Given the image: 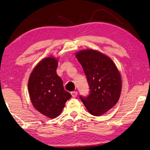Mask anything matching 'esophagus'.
<instances>
[{
  "mask_svg": "<svg viewBox=\"0 0 150 150\" xmlns=\"http://www.w3.org/2000/svg\"><path fill=\"white\" fill-rule=\"evenodd\" d=\"M71 94L73 97H76L77 95V91H72V92L71 93Z\"/></svg>",
  "mask_w": 150,
  "mask_h": 150,
  "instance_id": "obj_1",
  "label": "esophagus"
}]
</instances>
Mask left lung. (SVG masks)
Here are the masks:
<instances>
[{
  "label": "left lung",
  "mask_w": 150,
  "mask_h": 150,
  "mask_svg": "<svg viewBox=\"0 0 150 150\" xmlns=\"http://www.w3.org/2000/svg\"><path fill=\"white\" fill-rule=\"evenodd\" d=\"M76 57L82 65L90 89L88 95H81L80 99L91 115H102L120 98V73L110 57L97 51L81 50L76 54Z\"/></svg>",
  "instance_id": "8db88e82"
}]
</instances>
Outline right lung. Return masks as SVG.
Wrapping results in <instances>:
<instances>
[{"mask_svg": "<svg viewBox=\"0 0 150 150\" xmlns=\"http://www.w3.org/2000/svg\"><path fill=\"white\" fill-rule=\"evenodd\" d=\"M57 61L53 57L42 60L33 70L28 80V92L33 106L42 115L56 118L71 95L63 88L56 73Z\"/></svg>", "mask_w": 150, "mask_h": 150, "instance_id": "obj_1", "label": "right lung"}]
</instances>
